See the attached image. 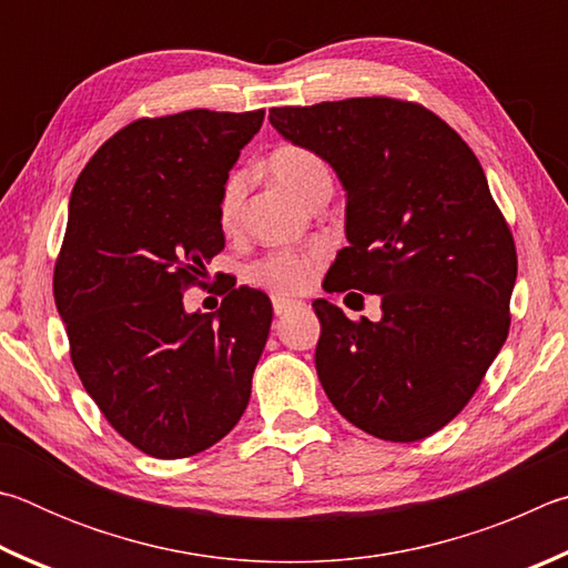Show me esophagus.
I'll return each instance as SVG.
<instances>
[{
  "label": "esophagus",
  "mask_w": 568,
  "mask_h": 568,
  "mask_svg": "<svg viewBox=\"0 0 568 568\" xmlns=\"http://www.w3.org/2000/svg\"><path fill=\"white\" fill-rule=\"evenodd\" d=\"M274 314L276 316H284V314H290L292 310H296V306H300V302H294V300H284V296H274Z\"/></svg>",
  "instance_id": "obj_1"
}]
</instances>
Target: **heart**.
Listing matches in <instances>:
<instances>
[{
	"label": "heart",
	"instance_id": "obj_1",
	"mask_svg": "<svg viewBox=\"0 0 568 568\" xmlns=\"http://www.w3.org/2000/svg\"><path fill=\"white\" fill-rule=\"evenodd\" d=\"M274 176L304 202H310L316 189L332 184V174L324 159L312 149L300 144L276 146L268 156ZM248 189V169H234L224 179L222 194H219V224L222 229H234L242 214V204ZM320 264V252H294V248H276V252L256 258L246 266V282L272 294H296L304 292L312 282L314 266Z\"/></svg>",
	"mask_w": 568,
	"mask_h": 568
}]
</instances>
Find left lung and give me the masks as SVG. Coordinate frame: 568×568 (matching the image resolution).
<instances>
[{"mask_svg": "<svg viewBox=\"0 0 568 568\" xmlns=\"http://www.w3.org/2000/svg\"><path fill=\"white\" fill-rule=\"evenodd\" d=\"M268 122L346 189L349 246L324 290L382 296L379 322L312 304L324 392L376 439H426L469 404L511 326L516 246L479 159L442 116L394 97L274 106Z\"/></svg>", "mask_w": 568, "mask_h": 568, "instance_id": "obj_1", "label": "left lung"}]
</instances>
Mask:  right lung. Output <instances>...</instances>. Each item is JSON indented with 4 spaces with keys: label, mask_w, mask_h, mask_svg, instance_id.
<instances>
[{
    "label": "right lung",
    "mask_w": 568,
    "mask_h": 568,
    "mask_svg": "<svg viewBox=\"0 0 568 568\" xmlns=\"http://www.w3.org/2000/svg\"><path fill=\"white\" fill-rule=\"evenodd\" d=\"M256 112L142 116L97 149L69 199L54 302L69 356L104 419L139 452L184 459L234 429L252 396L272 302L239 286L216 314H186L224 248L219 194Z\"/></svg>",
    "instance_id": "obj_1"
}]
</instances>
